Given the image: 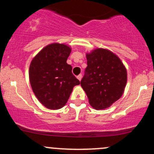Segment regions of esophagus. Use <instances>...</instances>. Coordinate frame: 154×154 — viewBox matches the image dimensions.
<instances>
[{"label": "esophagus", "mask_w": 154, "mask_h": 154, "mask_svg": "<svg viewBox=\"0 0 154 154\" xmlns=\"http://www.w3.org/2000/svg\"><path fill=\"white\" fill-rule=\"evenodd\" d=\"M77 78L78 79L79 81H81V79H82V75H81V74H79V75L77 77Z\"/></svg>", "instance_id": "esophagus-1"}]
</instances>
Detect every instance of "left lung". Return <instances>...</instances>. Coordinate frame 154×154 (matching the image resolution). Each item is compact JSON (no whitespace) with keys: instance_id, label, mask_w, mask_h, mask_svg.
I'll return each mask as SVG.
<instances>
[{"instance_id":"obj_1","label":"left lung","mask_w":154,"mask_h":154,"mask_svg":"<svg viewBox=\"0 0 154 154\" xmlns=\"http://www.w3.org/2000/svg\"><path fill=\"white\" fill-rule=\"evenodd\" d=\"M88 66L81 86L88 102L96 110L108 109L123 95L128 72L121 59L112 51L97 48L86 53Z\"/></svg>"}]
</instances>
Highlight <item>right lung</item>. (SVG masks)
Returning a JSON list of instances; mask_svg holds the SVG:
<instances>
[{"label":"right lung","mask_w":154,"mask_h":154,"mask_svg":"<svg viewBox=\"0 0 154 154\" xmlns=\"http://www.w3.org/2000/svg\"><path fill=\"white\" fill-rule=\"evenodd\" d=\"M72 48L53 43L43 48L32 60L29 82L38 100L47 109L57 110L64 106L73 88L80 82L72 73L66 63Z\"/></svg>","instance_id":"right-lung-1"}]
</instances>
